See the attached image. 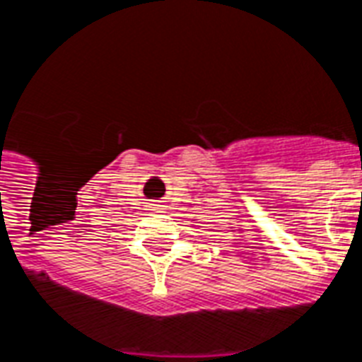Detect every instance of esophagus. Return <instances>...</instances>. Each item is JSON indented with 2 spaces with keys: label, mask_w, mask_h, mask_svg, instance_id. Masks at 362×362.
I'll return each mask as SVG.
<instances>
[{
  "label": "esophagus",
  "mask_w": 362,
  "mask_h": 362,
  "mask_svg": "<svg viewBox=\"0 0 362 362\" xmlns=\"http://www.w3.org/2000/svg\"><path fill=\"white\" fill-rule=\"evenodd\" d=\"M159 206H163L161 201H153V203H151V209H159Z\"/></svg>",
  "instance_id": "obj_1"
}]
</instances>
